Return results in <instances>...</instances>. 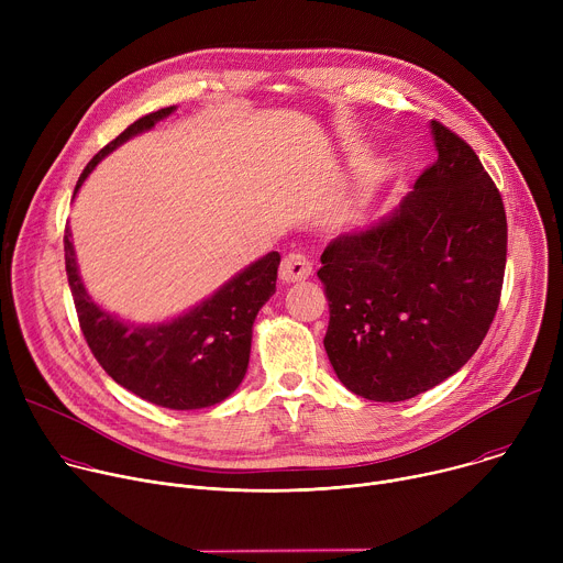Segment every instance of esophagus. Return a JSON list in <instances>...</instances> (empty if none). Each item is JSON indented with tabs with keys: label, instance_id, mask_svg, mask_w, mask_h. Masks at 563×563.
Wrapping results in <instances>:
<instances>
[{
	"label": "esophagus",
	"instance_id": "obj_1",
	"mask_svg": "<svg viewBox=\"0 0 563 563\" xmlns=\"http://www.w3.org/2000/svg\"><path fill=\"white\" fill-rule=\"evenodd\" d=\"M280 280L283 283H300L311 276V263L302 254H287L280 263Z\"/></svg>",
	"mask_w": 563,
	"mask_h": 563
}]
</instances>
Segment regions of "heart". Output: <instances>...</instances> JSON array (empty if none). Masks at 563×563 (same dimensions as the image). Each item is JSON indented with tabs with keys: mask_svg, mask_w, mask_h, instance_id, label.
<instances>
[{
	"mask_svg": "<svg viewBox=\"0 0 563 563\" xmlns=\"http://www.w3.org/2000/svg\"><path fill=\"white\" fill-rule=\"evenodd\" d=\"M380 176H372V178H367V183H365V194L369 196V194H374L376 189H378V185H380ZM356 218V216H354Z\"/></svg>",
	"mask_w": 563,
	"mask_h": 563,
	"instance_id": "1",
	"label": "heart"
}]
</instances>
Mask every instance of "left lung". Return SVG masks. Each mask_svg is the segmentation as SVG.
Masks as SVG:
<instances>
[{
	"label": "left lung",
	"mask_w": 563,
	"mask_h": 563,
	"mask_svg": "<svg viewBox=\"0 0 563 563\" xmlns=\"http://www.w3.org/2000/svg\"><path fill=\"white\" fill-rule=\"evenodd\" d=\"M437 163L389 213L320 256L325 352L354 394L398 404L456 374L499 307L508 224L476 153L430 122Z\"/></svg>",
	"instance_id": "left-lung-1"
}]
</instances>
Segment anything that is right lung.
<instances>
[{
	"label": "right lung",
	"mask_w": 563,
	"mask_h": 563,
	"mask_svg": "<svg viewBox=\"0 0 563 563\" xmlns=\"http://www.w3.org/2000/svg\"><path fill=\"white\" fill-rule=\"evenodd\" d=\"M176 109L153 111L109 142L79 176L73 200L109 153L151 131ZM64 261L79 328L98 363L118 385L159 408L202 410L222 404L243 383L250 367L254 320L276 291L278 252L240 269L211 296L159 323H131L93 300L79 276L68 224Z\"/></svg>",
	"instance_id": "1"
}]
</instances>
